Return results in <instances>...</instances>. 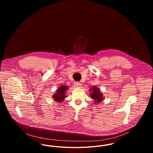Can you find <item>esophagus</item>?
I'll return each instance as SVG.
<instances>
[{
	"mask_svg": "<svg viewBox=\"0 0 153 153\" xmlns=\"http://www.w3.org/2000/svg\"><path fill=\"white\" fill-rule=\"evenodd\" d=\"M74 86L77 88H80L81 87V83H80L79 82H74Z\"/></svg>",
	"mask_w": 153,
	"mask_h": 153,
	"instance_id": "esophagus-1",
	"label": "esophagus"
}]
</instances>
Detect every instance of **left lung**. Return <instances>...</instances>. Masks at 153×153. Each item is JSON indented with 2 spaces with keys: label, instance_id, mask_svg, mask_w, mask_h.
<instances>
[{
  "label": "left lung",
  "instance_id": "obj_1",
  "mask_svg": "<svg viewBox=\"0 0 153 153\" xmlns=\"http://www.w3.org/2000/svg\"><path fill=\"white\" fill-rule=\"evenodd\" d=\"M91 97L94 100L95 103L96 104L98 102H102L103 99V96L100 89L96 86H92L89 89Z\"/></svg>",
  "mask_w": 153,
  "mask_h": 153
}]
</instances>
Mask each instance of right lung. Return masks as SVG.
Returning a JSON list of instances; mask_svg holds the SVG:
<instances>
[{
  "label": "right lung",
  "mask_w": 153,
  "mask_h": 153,
  "mask_svg": "<svg viewBox=\"0 0 153 153\" xmlns=\"http://www.w3.org/2000/svg\"><path fill=\"white\" fill-rule=\"evenodd\" d=\"M68 87L66 85H62L58 88L56 91V93L53 96L54 100L58 102H61L64 100L66 97V91L68 90Z\"/></svg>",
  "instance_id": "1"
}]
</instances>
